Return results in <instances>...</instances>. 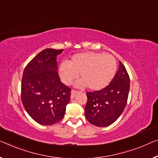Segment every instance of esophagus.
Returning a JSON list of instances; mask_svg holds the SVG:
<instances>
[{"mask_svg": "<svg viewBox=\"0 0 158 158\" xmlns=\"http://www.w3.org/2000/svg\"><path fill=\"white\" fill-rule=\"evenodd\" d=\"M78 93H79V91H75V90H72L71 91V98H74L75 97V96H76Z\"/></svg>", "mask_w": 158, "mask_h": 158, "instance_id": "esophagus-1", "label": "esophagus"}]
</instances>
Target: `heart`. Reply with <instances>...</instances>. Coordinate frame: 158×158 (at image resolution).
Instances as JSON below:
<instances>
[{"mask_svg": "<svg viewBox=\"0 0 158 158\" xmlns=\"http://www.w3.org/2000/svg\"><path fill=\"white\" fill-rule=\"evenodd\" d=\"M116 69V61L114 56L89 52L77 54L69 62H62L60 73L63 82L68 85L80 73L81 79L77 82V86H87L91 90L97 91L109 85Z\"/></svg>", "mask_w": 158, "mask_h": 158, "instance_id": "obj_1", "label": "heart"}]
</instances>
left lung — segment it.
Here are the masks:
<instances>
[{
  "label": "left lung",
  "instance_id": "left-lung-1",
  "mask_svg": "<svg viewBox=\"0 0 158 158\" xmlns=\"http://www.w3.org/2000/svg\"><path fill=\"white\" fill-rule=\"evenodd\" d=\"M129 89V75L120 61L118 70L109 85L100 91L86 93L84 111L87 121L98 127L114 123L126 107Z\"/></svg>",
  "mask_w": 158,
  "mask_h": 158
}]
</instances>
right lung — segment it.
I'll list each match as a JSON object with an SVG mask.
<instances>
[{
    "instance_id": "add662e5",
    "label": "right lung",
    "mask_w": 158,
    "mask_h": 158,
    "mask_svg": "<svg viewBox=\"0 0 158 158\" xmlns=\"http://www.w3.org/2000/svg\"><path fill=\"white\" fill-rule=\"evenodd\" d=\"M63 49H45L25 67L21 83V100L32 119L50 126L61 121L70 102L71 89L57 73V56Z\"/></svg>"
}]
</instances>
